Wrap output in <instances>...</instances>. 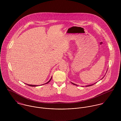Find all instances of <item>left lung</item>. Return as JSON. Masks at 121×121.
<instances>
[{
  "mask_svg": "<svg viewBox=\"0 0 121 121\" xmlns=\"http://www.w3.org/2000/svg\"><path fill=\"white\" fill-rule=\"evenodd\" d=\"M73 84V85H76V86H78L77 85H76V84H74V83H72V82H71ZM94 85V84H91V85H87V86H92V85Z\"/></svg>",
  "mask_w": 121,
  "mask_h": 121,
  "instance_id": "1",
  "label": "left lung"
}]
</instances>
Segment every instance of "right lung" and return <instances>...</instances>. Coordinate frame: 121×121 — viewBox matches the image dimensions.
<instances>
[{
    "label": "right lung",
    "instance_id": "add662e5",
    "mask_svg": "<svg viewBox=\"0 0 121 121\" xmlns=\"http://www.w3.org/2000/svg\"><path fill=\"white\" fill-rule=\"evenodd\" d=\"M52 77H51V78L50 79V80L48 82H47L46 83H45V84H47V83H49L50 81H51V79H52ZM26 84V85H28V86H38L37 85H30V84Z\"/></svg>",
    "mask_w": 121,
    "mask_h": 121
}]
</instances>
